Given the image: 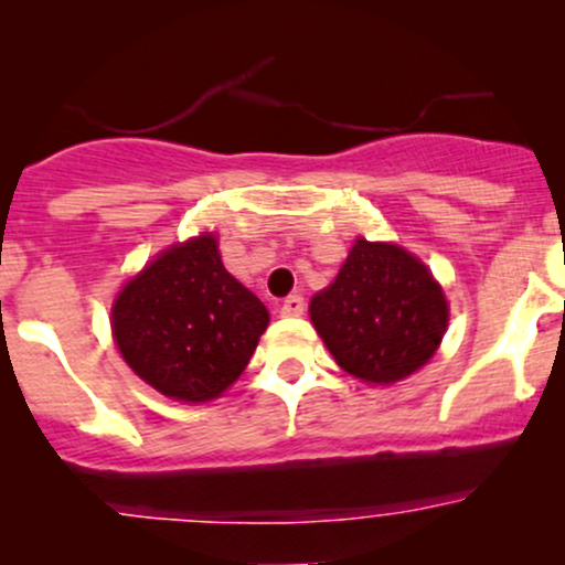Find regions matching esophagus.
Segmentation results:
<instances>
[{
    "instance_id": "esophagus-1",
    "label": "esophagus",
    "mask_w": 565,
    "mask_h": 565,
    "mask_svg": "<svg viewBox=\"0 0 565 565\" xmlns=\"http://www.w3.org/2000/svg\"><path fill=\"white\" fill-rule=\"evenodd\" d=\"M302 310H305V300L300 295H289L281 305L284 316H302Z\"/></svg>"
}]
</instances>
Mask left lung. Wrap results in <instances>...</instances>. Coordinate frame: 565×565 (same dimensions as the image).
Instances as JSON below:
<instances>
[{
    "label": "left lung",
    "mask_w": 565,
    "mask_h": 565,
    "mask_svg": "<svg viewBox=\"0 0 565 565\" xmlns=\"http://www.w3.org/2000/svg\"><path fill=\"white\" fill-rule=\"evenodd\" d=\"M310 321L348 374L387 385L433 359L449 308L417 257L359 238L332 287L310 300Z\"/></svg>",
    "instance_id": "1"
}]
</instances>
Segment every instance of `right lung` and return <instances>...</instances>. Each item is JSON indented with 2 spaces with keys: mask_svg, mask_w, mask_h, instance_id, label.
Returning <instances> with one entry per match:
<instances>
[{
  "mask_svg": "<svg viewBox=\"0 0 565 565\" xmlns=\"http://www.w3.org/2000/svg\"><path fill=\"white\" fill-rule=\"evenodd\" d=\"M111 327L140 380L199 404L238 380L268 310L225 270L215 236H199L174 244L119 291Z\"/></svg>",
  "mask_w": 565,
  "mask_h": 565,
  "instance_id": "add662e5",
  "label": "right lung"
}]
</instances>
